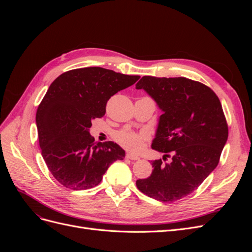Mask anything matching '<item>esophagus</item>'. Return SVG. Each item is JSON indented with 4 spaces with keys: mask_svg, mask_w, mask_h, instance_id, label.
<instances>
[{
    "mask_svg": "<svg viewBox=\"0 0 252 252\" xmlns=\"http://www.w3.org/2000/svg\"><path fill=\"white\" fill-rule=\"evenodd\" d=\"M126 158L129 159H132V161H138V159H140L138 156H134L132 154H126Z\"/></svg>",
    "mask_w": 252,
    "mask_h": 252,
    "instance_id": "obj_1",
    "label": "esophagus"
}]
</instances>
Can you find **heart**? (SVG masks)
Returning a JSON list of instances; mask_svg holds the SVG:
<instances>
[{"label": "heart", "instance_id": "obj_1", "mask_svg": "<svg viewBox=\"0 0 252 252\" xmlns=\"http://www.w3.org/2000/svg\"><path fill=\"white\" fill-rule=\"evenodd\" d=\"M146 134L135 133L130 130H122L116 134V140L128 150L140 151L143 148L144 141L146 140Z\"/></svg>", "mask_w": 252, "mask_h": 252}]
</instances>
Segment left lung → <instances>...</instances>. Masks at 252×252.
<instances>
[{
  "label": "left lung",
  "mask_w": 252,
  "mask_h": 252,
  "mask_svg": "<svg viewBox=\"0 0 252 252\" xmlns=\"http://www.w3.org/2000/svg\"><path fill=\"white\" fill-rule=\"evenodd\" d=\"M144 89L163 111L152 149L163 152L152 162L147 179L136 187L161 202L181 200L199 187L215 170L228 139V126L218 95L208 86L186 78L143 77Z\"/></svg>",
  "instance_id": "1"
}]
</instances>
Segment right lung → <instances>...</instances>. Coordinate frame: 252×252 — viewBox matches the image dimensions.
<instances>
[{
    "label": "right lung",
    "instance_id": "1",
    "mask_svg": "<svg viewBox=\"0 0 252 252\" xmlns=\"http://www.w3.org/2000/svg\"><path fill=\"white\" fill-rule=\"evenodd\" d=\"M140 79L101 67L66 71L51 83L36 110L42 157L64 187L85 190L101 183L103 174L125 151L113 142L94 143L91 121L102 118L109 98Z\"/></svg>",
    "mask_w": 252,
    "mask_h": 252
}]
</instances>
